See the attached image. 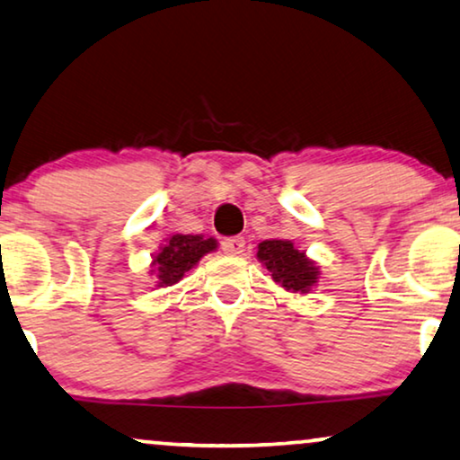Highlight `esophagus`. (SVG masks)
I'll list each match as a JSON object with an SVG mask.
<instances>
[{
  "instance_id": "1",
  "label": "esophagus",
  "mask_w": 460,
  "mask_h": 460,
  "mask_svg": "<svg viewBox=\"0 0 460 460\" xmlns=\"http://www.w3.org/2000/svg\"><path fill=\"white\" fill-rule=\"evenodd\" d=\"M222 249H224V253H228V255H241L244 252V238L243 236L226 238V241L222 243Z\"/></svg>"
}]
</instances>
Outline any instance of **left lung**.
<instances>
[{
  "label": "left lung",
  "mask_w": 460,
  "mask_h": 460,
  "mask_svg": "<svg viewBox=\"0 0 460 460\" xmlns=\"http://www.w3.org/2000/svg\"><path fill=\"white\" fill-rule=\"evenodd\" d=\"M258 260L270 272L272 281L289 294H310L319 283V266L306 252H300L288 238H268L258 244Z\"/></svg>",
  "instance_id": "obj_1"
}]
</instances>
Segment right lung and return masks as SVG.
Here are the masks:
<instances>
[{
    "label": "right lung",
    "mask_w": 460,
    "mask_h": 460,
    "mask_svg": "<svg viewBox=\"0 0 460 460\" xmlns=\"http://www.w3.org/2000/svg\"><path fill=\"white\" fill-rule=\"evenodd\" d=\"M217 241L205 234H172L164 238L152 255L150 274L158 279L156 288H171L186 277L207 253L217 252Z\"/></svg>",
    "instance_id": "right-lung-1"
}]
</instances>
